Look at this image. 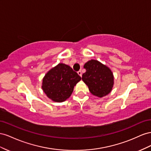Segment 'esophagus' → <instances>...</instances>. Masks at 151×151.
I'll list each match as a JSON object with an SVG mask.
<instances>
[{
	"mask_svg": "<svg viewBox=\"0 0 151 151\" xmlns=\"http://www.w3.org/2000/svg\"><path fill=\"white\" fill-rule=\"evenodd\" d=\"M78 74L81 77V76H82V73H81V71H78Z\"/></svg>",
	"mask_w": 151,
	"mask_h": 151,
	"instance_id": "34e87169",
	"label": "esophagus"
}]
</instances>
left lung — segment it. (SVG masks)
<instances>
[{"label": "left lung", "instance_id": "1", "mask_svg": "<svg viewBox=\"0 0 151 151\" xmlns=\"http://www.w3.org/2000/svg\"><path fill=\"white\" fill-rule=\"evenodd\" d=\"M86 72L82 80L87 85L90 92L102 97L110 93L114 84V77L110 69L96 60H90L85 64Z\"/></svg>", "mask_w": 151, "mask_h": 151}]
</instances>
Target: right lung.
Returning <instances> with one entry per match:
<instances>
[{"instance_id":"add662e5","label":"right lung","mask_w":151,"mask_h":151,"mask_svg":"<svg viewBox=\"0 0 151 151\" xmlns=\"http://www.w3.org/2000/svg\"><path fill=\"white\" fill-rule=\"evenodd\" d=\"M81 79L70 66L60 63L45 75L42 87L50 99L61 102L70 97L74 87Z\"/></svg>"}]
</instances>
